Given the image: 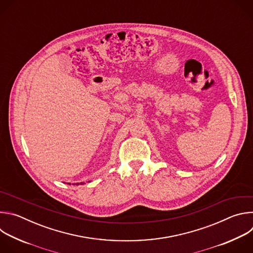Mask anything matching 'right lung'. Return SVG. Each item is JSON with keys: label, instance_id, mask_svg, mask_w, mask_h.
Returning a JSON list of instances; mask_svg holds the SVG:
<instances>
[{"label": "right lung", "instance_id": "obj_1", "mask_svg": "<svg viewBox=\"0 0 253 253\" xmlns=\"http://www.w3.org/2000/svg\"><path fill=\"white\" fill-rule=\"evenodd\" d=\"M69 184H70V183H69ZM79 184H84V183H83V182H81V183H76V185H79Z\"/></svg>", "mask_w": 253, "mask_h": 253}]
</instances>
